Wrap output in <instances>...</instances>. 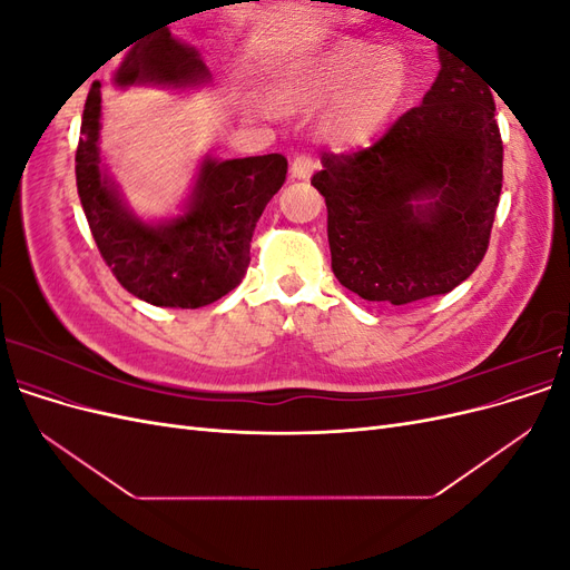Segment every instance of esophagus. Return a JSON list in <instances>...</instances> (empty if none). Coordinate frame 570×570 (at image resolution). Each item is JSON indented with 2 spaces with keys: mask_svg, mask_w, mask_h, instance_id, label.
<instances>
[{
  "mask_svg": "<svg viewBox=\"0 0 570 570\" xmlns=\"http://www.w3.org/2000/svg\"><path fill=\"white\" fill-rule=\"evenodd\" d=\"M316 168H318V161L314 157H308V154H297L295 161L289 166V174L297 180H308L314 176Z\"/></svg>",
  "mask_w": 570,
  "mask_h": 570,
  "instance_id": "1",
  "label": "esophagus"
}]
</instances>
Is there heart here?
<instances>
[{
	"mask_svg": "<svg viewBox=\"0 0 570 570\" xmlns=\"http://www.w3.org/2000/svg\"><path fill=\"white\" fill-rule=\"evenodd\" d=\"M409 90L411 73L400 51L347 42L292 68L273 99L287 111L325 107L318 135L333 147H356L390 124Z\"/></svg>",
	"mask_w": 570,
	"mask_h": 570,
	"instance_id": "obj_1",
	"label": "heart"
}]
</instances>
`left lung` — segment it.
<instances>
[{
  "label": "left lung",
  "instance_id": "8db88e82",
  "mask_svg": "<svg viewBox=\"0 0 570 570\" xmlns=\"http://www.w3.org/2000/svg\"><path fill=\"white\" fill-rule=\"evenodd\" d=\"M419 107L375 145L321 157L335 278L361 299L411 304L478 268L502 195V135L485 82L450 51Z\"/></svg>",
  "mask_w": 570,
  "mask_h": 570
}]
</instances>
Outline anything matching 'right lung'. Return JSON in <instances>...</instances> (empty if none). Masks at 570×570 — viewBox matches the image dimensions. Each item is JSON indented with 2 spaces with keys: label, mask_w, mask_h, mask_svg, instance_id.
Wrapping results in <instances>:
<instances>
[{
  "label": "right lung",
  "mask_w": 570,
  "mask_h": 570,
  "mask_svg": "<svg viewBox=\"0 0 570 570\" xmlns=\"http://www.w3.org/2000/svg\"><path fill=\"white\" fill-rule=\"evenodd\" d=\"M206 78L209 73L195 47L161 28L132 45L114 82L118 88L142 82L187 88ZM99 88L92 82L85 101L76 183L101 258L130 295L154 306L199 308L228 295L245 278L256 220L283 187L287 159L283 154L204 159L185 214L151 226L120 202L116 185L101 170Z\"/></svg>",
  "instance_id": "obj_1"
}]
</instances>
